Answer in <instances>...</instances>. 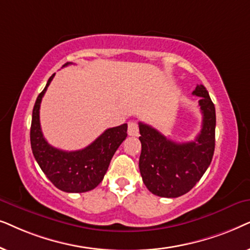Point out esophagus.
Segmentation results:
<instances>
[{"mask_svg": "<svg viewBox=\"0 0 250 250\" xmlns=\"http://www.w3.org/2000/svg\"><path fill=\"white\" fill-rule=\"evenodd\" d=\"M139 129L138 125L134 121H130L128 123V135L129 136H138Z\"/></svg>", "mask_w": 250, "mask_h": 250, "instance_id": "esophagus-1", "label": "esophagus"}]
</instances>
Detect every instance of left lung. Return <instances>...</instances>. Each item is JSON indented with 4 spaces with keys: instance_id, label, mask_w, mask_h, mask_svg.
Listing matches in <instances>:
<instances>
[{
    "instance_id": "obj_1",
    "label": "left lung",
    "mask_w": 250,
    "mask_h": 250,
    "mask_svg": "<svg viewBox=\"0 0 250 250\" xmlns=\"http://www.w3.org/2000/svg\"><path fill=\"white\" fill-rule=\"evenodd\" d=\"M202 127L194 142L176 143L151 125L139 122L142 153L139 170L149 192L162 198H177L193 188L207 170L215 151L216 112L207 89L197 85Z\"/></svg>"
}]
</instances>
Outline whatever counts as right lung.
<instances>
[{"mask_svg": "<svg viewBox=\"0 0 250 250\" xmlns=\"http://www.w3.org/2000/svg\"><path fill=\"white\" fill-rule=\"evenodd\" d=\"M72 62H66L67 66ZM55 74L36 98L32 115L31 146L40 168L56 188L68 193L94 189L103 181L109 162L127 137V123L109 128L86 147L79 151H62L49 144L43 137L40 125V105Z\"/></svg>", "mask_w": 250, "mask_h": 250, "instance_id": "1", "label": "right lung"}]
</instances>
